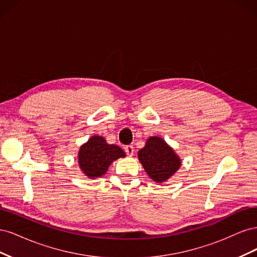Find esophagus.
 I'll use <instances>...</instances> for the list:
<instances>
[{"label": "esophagus", "mask_w": 257, "mask_h": 257, "mask_svg": "<svg viewBox=\"0 0 257 257\" xmlns=\"http://www.w3.org/2000/svg\"><path fill=\"white\" fill-rule=\"evenodd\" d=\"M124 151L128 155V157H132L134 154V147L133 146H125L124 147Z\"/></svg>", "instance_id": "obj_1"}]
</instances>
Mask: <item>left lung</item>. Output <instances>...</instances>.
<instances>
[{
	"instance_id": "left-lung-1",
	"label": "left lung",
	"mask_w": 257,
	"mask_h": 257,
	"mask_svg": "<svg viewBox=\"0 0 257 257\" xmlns=\"http://www.w3.org/2000/svg\"><path fill=\"white\" fill-rule=\"evenodd\" d=\"M138 159L147 174L155 182H164L181 165L180 159L162 138L150 137L138 152Z\"/></svg>"
}]
</instances>
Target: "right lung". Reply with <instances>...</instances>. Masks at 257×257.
<instances>
[{"instance_id":"1","label":"right lung","mask_w":257,"mask_h":257,"mask_svg":"<svg viewBox=\"0 0 257 257\" xmlns=\"http://www.w3.org/2000/svg\"><path fill=\"white\" fill-rule=\"evenodd\" d=\"M124 157L125 153L120 147L108 145L100 136H93L81 146L78 162L85 176L93 179L103 176L114 160Z\"/></svg>"}]
</instances>
